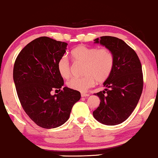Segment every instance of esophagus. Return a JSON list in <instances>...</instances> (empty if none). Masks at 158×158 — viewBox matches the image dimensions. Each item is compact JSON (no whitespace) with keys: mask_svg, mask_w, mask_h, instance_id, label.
Segmentation results:
<instances>
[{"mask_svg":"<svg viewBox=\"0 0 158 158\" xmlns=\"http://www.w3.org/2000/svg\"><path fill=\"white\" fill-rule=\"evenodd\" d=\"M88 96H89V94H86V93H81V97L84 98V97H88Z\"/></svg>","mask_w":158,"mask_h":158,"instance_id":"34e87169","label":"esophagus"}]
</instances>
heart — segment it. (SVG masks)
I'll use <instances>...</instances> for the list:
<instances>
[{
  "instance_id": "obj_1",
  "label": "heart",
  "mask_w": 158,
  "mask_h": 158,
  "mask_svg": "<svg viewBox=\"0 0 158 158\" xmlns=\"http://www.w3.org/2000/svg\"><path fill=\"white\" fill-rule=\"evenodd\" d=\"M71 55L76 63L84 64L82 77H75L69 81L67 86L73 90L86 92L98 83L104 82L110 77L114 66V55L106 47L98 49L81 45L72 49ZM59 74L65 79L69 78L72 74L71 65L67 57H62L57 62Z\"/></svg>"
}]
</instances>
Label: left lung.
<instances>
[{
    "label": "left lung",
    "instance_id": "left-lung-1",
    "mask_svg": "<svg viewBox=\"0 0 158 158\" xmlns=\"http://www.w3.org/2000/svg\"><path fill=\"white\" fill-rule=\"evenodd\" d=\"M94 41L112 50L114 66L110 77L103 83L106 89L94 94L100 98L101 103L93 116L105 125H118L130 116L141 96V63L135 50L121 39L103 36Z\"/></svg>",
    "mask_w": 158,
    "mask_h": 158
}]
</instances>
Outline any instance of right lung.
<instances>
[{"label":"right lung","instance_id":"1","mask_svg":"<svg viewBox=\"0 0 158 158\" xmlns=\"http://www.w3.org/2000/svg\"><path fill=\"white\" fill-rule=\"evenodd\" d=\"M68 44L40 37L27 44L15 61L13 79L20 104L39 127L53 129L69 119L72 106L81 98L78 91L64 87L57 62ZM58 90L52 96L51 92Z\"/></svg>","mask_w":158,"mask_h":158}]
</instances>
